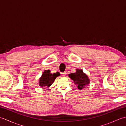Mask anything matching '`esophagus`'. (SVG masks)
I'll list each match as a JSON object with an SVG mask.
<instances>
[{
    "mask_svg": "<svg viewBox=\"0 0 126 126\" xmlns=\"http://www.w3.org/2000/svg\"><path fill=\"white\" fill-rule=\"evenodd\" d=\"M66 73H65V72H64V73H62L61 74H62V76H65V75H66Z\"/></svg>",
    "mask_w": 126,
    "mask_h": 126,
    "instance_id": "obj_1",
    "label": "esophagus"
}]
</instances>
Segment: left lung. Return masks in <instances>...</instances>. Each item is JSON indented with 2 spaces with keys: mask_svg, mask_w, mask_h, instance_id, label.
<instances>
[{
  "mask_svg": "<svg viewBox=\"0 0 126 126\" xmlns=\"http://www.w3.org/2000/svg\"><path fill=\"white\" fill-rule=\"evenodd\" d=\"M70 78L73 79L75 84H78L77 87L79 89H82L87 84L89 83V79L86 74L83 73L82 70L77 69L76 73L69 75Z\"/></svg>",
  "mask_w": 126,
  "mask_h": 126,
  "instance_id": "left-lung-1",
  "label": "left lung"
}]
</instances>
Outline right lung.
Masks as SVG:
<instances>
[{
    "instance_id": "right-lung-1",
    "label": "right lung",
    "mask_w": 126,
    "mask_h": 126,
    "mask_svg": "<svg viewBox=\"0 0 126 126\" xmlns=\"http://www.w3.org/2000/svg\"><path fill=\"white\" fill-rule=\"evenodd\" d=\"M60 75V73H56L54 74H51L49 70H45L43 73L42 77L39 79V85L41 87H50L53 82H54L55 79L58 76Z\"/></svg>"
}]
</instances>
